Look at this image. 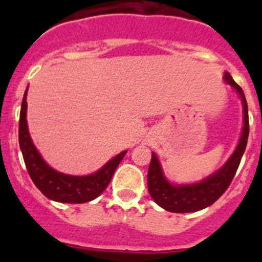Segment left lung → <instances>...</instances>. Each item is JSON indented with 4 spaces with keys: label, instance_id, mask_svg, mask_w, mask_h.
<instances>
[{
    "label": "left lung",
    "instance_id": "1",
    "mask_svg": "<svg viewBox=\"0 0 262 262\" xmlns=\"http://www.w3.org/2000/svg\"><path fill=\"white\" fill-rule=\"evenodd\" d=\"M224 81L231 85L243 103V129L239 143L235 151L227 160L223 166L216 172L203 178L195 184H172L164 174L159 157L152 152V159L148 168V191L152 200L164 210L170 212H195L211 206L230 186L236 170L239 168L240 160L247 147L249 135L248 105L242 88L233 81L228 72H224Z\"/></svg>",
    "mask_w": 262,
    "mask_h": 262
}]
</instances>
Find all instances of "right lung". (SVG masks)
Instances as JSON below:
<instances>
[{
	"mask_svg": "<svg viewBox=\"0 0 262 262\" xmlns=\"http://www.w3.org/2000/svg\"><path fill=\"white\" fill-rule=\"evenodd\" d=\"M27 89L22 99L19 115V147L27 172L41 193L48 200L61 203H85L96 200L103 193L115 169L119 165L127 151L120 152L108 160L107 163L97 172L88 176H72L57 172L51 168L41 157L32 143L27 127Z\"/></svg>",
	"mask_w": 262,
	"mask_h": 262,
	"instance_id": "1",
	"label": "right lung"
}]
</instances>
